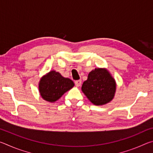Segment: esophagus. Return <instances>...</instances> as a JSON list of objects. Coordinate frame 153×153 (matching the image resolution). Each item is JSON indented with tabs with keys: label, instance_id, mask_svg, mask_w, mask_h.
<instances>
[{
	"label": "esophagus",
	"instance_id": "34e87169",
	"mask_svg": "<svg viewBox=\"0 0 153 153\" xmlns=\"http://www.w3.org/2000/svg\"><path fill=\"white\" fill-rule=\"evenodd\" d=\"M75 84H76V86L79 87L81 86L82 84V80L81 79H78V80H76V81H75Z\"/></svg>",
	"mask_w": 153,
	"mask_h": 153
}]
</instances>
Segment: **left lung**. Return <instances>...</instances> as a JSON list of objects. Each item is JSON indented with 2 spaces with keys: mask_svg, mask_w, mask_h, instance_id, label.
I'll list each match as a JSON object with an SVG mask.
<instances>
[{
  "mask_svg": "<svg viewBox=\"0 0 153 153\" xmlns=\"http://www.w3.org/2000/svg\"><path fill=\"white\" fill-rule=\"evenodd\" d=\"M116 84L110 74L104 69H95L90 72L83 83L82 92L95 105L109 102L115 92Z\"/></svg>",
  "mask_w": 153,
  "mask_h": 153,
  "instance_id": "left-lung-1",
  "label": "left lung"
}]
</instances>
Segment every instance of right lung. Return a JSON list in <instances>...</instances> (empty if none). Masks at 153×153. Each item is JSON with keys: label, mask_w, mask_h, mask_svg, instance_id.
<instances>
[{"label": "right lung", "mask_w": 153, "mask_h": 153, "mask_svg": "<svg viewBox=\"0 0 153 153\" xmlns=\"http://www.w3.org/2000/svg\"><path fill=\"white\" fill-rule=\"evenodd\" d=\"M74 86L72 80L65 78L59 72L51 71L40 79L39 91L44 99L53 102L60 98Z\"/></svg>", "instance_id": "obj_1"}]
</instances>
